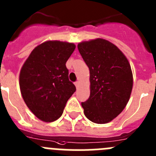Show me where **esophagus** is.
<instances>
[{
    "mask_svg": "<svg viewBox=\"0 0 156 156\" xmlns=\"http://www.w3.org/2000/svg\"><path fill=\"white\" fill-rule=\"evenodd\" d=\"M75 86H76V88H78V87H79V85H80V81H75Z\"/></svg>",
    "mask_w": 156,
    "mask_h": 156,
    "instance_id": "1",
    "label": "esophagus"
}]
</instances>
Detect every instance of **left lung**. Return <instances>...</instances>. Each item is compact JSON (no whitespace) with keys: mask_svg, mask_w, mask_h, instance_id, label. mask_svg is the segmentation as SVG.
<instances>
[{"mask_svg":"<svg viewBox=\"0 0 156 156\" xmlns=\"http://www.w3.org/2000/svg\"><path fill=\"white\" fill-rule=\"evenodd\" d=\"M78 48L90 71V96L81 102L84 113L92 122L105 124L129 101L133 85L131 66L124 54L105 39L83 41Z\"/></svg>","mask_w":156,"mask_h":156,"instance_id":"1","label":"left lung"}]
</instances>
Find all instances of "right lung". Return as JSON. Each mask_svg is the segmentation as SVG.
I'll return each mask as SVG.
<instances>
[{
  "label": "right lung",
  "mask_w": 156,
  "mask_h": 156,
  "mask_svg": "<svg viewBox=\"0 0 156 156\" xmlns=\"http://www.w3.org/2000/svg\"><path fill=\"white\" fill-rule=\"evenodd\" d=\"M75 49L72 43L45 41L32 51L21 68L19 85L23 99L41 121L51 122L59 119L76 91L68 79L65 65Z\"/></svg>",
  "instance_id": "obj_1"
}]
</instances>
